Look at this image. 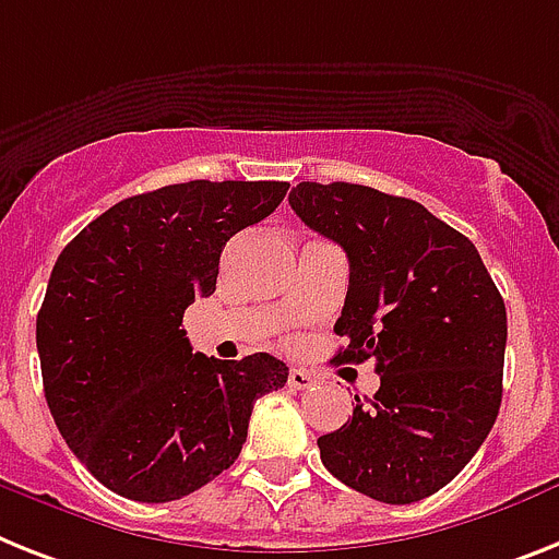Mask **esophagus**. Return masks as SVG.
I'll list each match as a JSON object with an SVG mask.
<instances>
[{"instance_id":"34e87169","label":"esophagus","mask_w":559,"mask_h":559,"mask_svg":"<svg viewBox=\"0 0 559 559\" xmlns=\"http://www.w3.org/2000/svg\"><path fill=\"white\" fill-rule=\"evenodd\" d=\"M288 385L294 391H306V389H311V385H313V377L306 371V368H290Z\"/></svg>"}]
</instances>
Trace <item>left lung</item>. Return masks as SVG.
Instances as JSON below:
<instances>
[{
	"label": "left lung",
	"instance_id": "8db88e82",
	"mask_svg": "<svg viewBox=\"0 0 559 559\" xmlns=\"http://www.w3.org/2000/svg\"><path fill=\"white\" fill-rule=\"evenodd\" d=\"M308 228L343 246L348 294L340 362H377L380 391L317 440L322 465L371 500L408 506L477 454L502 400L506 302L460 230L405 197L352 182H299Z\"/></svg>",
	"mask_w": 559,
	"mask_h": 559
}]
</instances>
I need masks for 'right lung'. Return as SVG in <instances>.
<instances>
[{
	"label": "right lung",
	"instance_id": "1",
	"mask_svg": "<svg viewBox=\"0 0 559 559\" xmlns=\"http://www.w3.org/2000/svg\"><path fill=\"white\" fill-rule=\"evenodd\" d=\"M288 182H179L136 193L82 228L50 271L36 317L45 400L59 435L105 488L170 502L234 465L253 403L283 389L271 354H193L182 313L211 297L234 234Z\"/></svg>",
	"mask_w": 559,
	"mask_h": 559
}]
</instances>
